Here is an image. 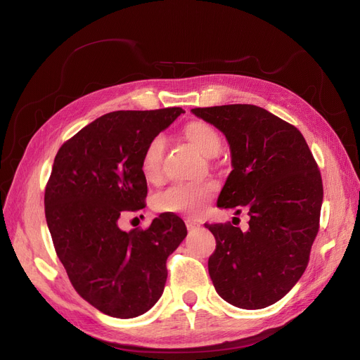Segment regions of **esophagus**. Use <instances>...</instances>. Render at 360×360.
I'll list each match as a JSON object with an SVG mask.
<instances>
[{"mask_svg": "<svg viewBox=\"0 0 360 360\" xmlns=\"http://www.w3.org/2000/svg\"><path fill=\"white\" fill-rule=\"evenodd\" d=\"M186 226H188L189 231H193V230H197V228L200 226V224H197L195 221H186Z\"/></svg>", "mask_w": 360, "mask_h": 360, "instance_id": "obj_1", "label": "esophagus"}]
</instances>
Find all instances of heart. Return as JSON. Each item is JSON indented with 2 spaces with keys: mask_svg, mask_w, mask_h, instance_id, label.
<instances>
[{
  "mask_svg": "<svg viewBox=\"0 0 360 360\" xmlns=\"http://www.w3.org/2000/svg\"><path fill=\"white\" fill-rule=\"evenodd\" d=\"M183 132L189 143L204 156L212 158L221 151V135L212 124L205 122H192L184 126ZM165 147L167 143L163 135H156L147 143L143 156H141V172L147 181L156 183L160 180ZM214 191L216 188L213 183L172 184L171 188L158 195L155 207L162 213L198 216L213 198Z\"/></svg>",
  "mask_w": 360,
  "mask_h": 360,
  "instance_id": "b5f03b06",
  "label": "heart"
}]
</instances>
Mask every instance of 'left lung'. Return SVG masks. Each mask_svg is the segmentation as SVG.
I'll return each mask as SVG.
<instances>
[{"instance_id": "obj_1", "label": "left lung", "mask_w": 360, "mask_h": 360, "mask_svg": "<svg viewBox=\"0 0 360 360\" xmlns=\"http://www.w3.org/2000/svg\"><path fill=\"white\" fill-rule=\"evenodd\" d=\"M228 139L233 171L217 207L246 210L248 231L205 224L216 238L209 275L219 296L243 309L274 304L308 266L320 228L323 181L297 127L255 105L195 108Z\"/></svg>"}]
</instances>
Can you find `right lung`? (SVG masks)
<instances>
[{"label": "right lung", "mask_w": 360, "mask_h": 360, "mask_svg": "<svg viewBox=\"0 0 360 360\" xmlns=\"http://www.w3.org/2000/svg\"><path fill=\"white\" fill-rule=\"evenodd\" d=\"M181 108L114 111L64 143L45 189V214L56 252L73 288L101 312L134 319L162 296L167 258L186 237L174 213L146 230H120V216L146 207L141 156Z\"/></svg>", "instance_id": "right-lung-1"}]
</instances>
